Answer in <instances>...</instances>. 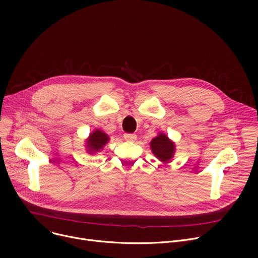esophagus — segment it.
<instances>
[{
    "instance_id": "34e87169",
    "label": "esophagus",
    "mask_w": 258,
    "mask_h": 258,
    "mask_svg": "<svg viewBox=\"0 0 258 258\" xmlns=\"http://www.w3.org/2000/svg\"><path fill=\"white\" fill-rule=\"evenodd\" d=\"M123 137H124V139L126 141H135V140H136V138H137L136 134H128V133L124 134Z\"/></svg>"
}]
</instances>
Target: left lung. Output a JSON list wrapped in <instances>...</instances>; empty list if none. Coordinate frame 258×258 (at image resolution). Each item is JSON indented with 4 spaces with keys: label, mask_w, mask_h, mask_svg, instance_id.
Instances as JSON below:
<instances>
[{
    "label": "left lung",
    "mask_w": 258,
    "mask_h": 258,
    "mask_svg": "<svg viewBox=\"0 0 258 258\" xmlns=\"http://www.w3.org/2000/svg\"><path fill=\"white\" fill-rule=\"evenodd\" d=\"M151 147L154 155L162 162H168L174 153V144L164 134H161L153 139Z\"/></svg>",
    "instance_id": "obj_1"
}]
</instances>
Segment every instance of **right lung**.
<instances>
[{
	"label": "right lung",
	"mask_w": 258,
	"mask_h": 258,
	"mask_svg": "<svg viewBox=\"0 0 258 258\" xmlns=\"http://www.w3.org/2000/svg\"><path fill=\"white\" fill-rule=\"evenodd\" d=\"M108 141V137L106 136V134L102 133L101 131L97 130L94 133H92L89 137L88 140V148H89V153H95V152H99L101 148L105 145V143Z\"/></svg>",
	"instance_id": "1"
}]
</instances>
